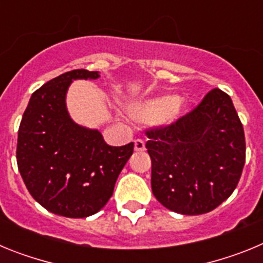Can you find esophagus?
I'll return each instance as SVG.
<instances>
[{"instance_id":"obj_1","label":"esophagus","mask_w":263,"mask_h":263,"mask_svg":"<svg viewBox=\"0 0 263 263\" xmlns=\"http://www.w3.org/2000/svg\"><path fill=\"white\" fill-rule=\"evenodd\" d=\"M145 148V142H143L142 139H137L136 142H134V150L136 152H143Z\"/></svg>"}]
</instances>
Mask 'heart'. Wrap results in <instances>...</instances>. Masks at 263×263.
I'll list each match as a JSON object with an SVG mask.
<instances>
[{
	"label": "heart",
	"instance_id": "b5f03b06",
	"mask_svg": "<svg viewBox=\"0 0 263 263\" xmlns=\"http://www.w3.org/2000/svg\"><path fill=\"white\" fill-rule=\"evenodd\" d=\"M179 104L175 96H162L148 99L130 109V116L141 122H154L173 113Z\"/></svg>",
	"mask_w": 263,
	"mask_h": 263
}]
</instances>
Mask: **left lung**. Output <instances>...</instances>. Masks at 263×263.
<instances>
[{
	"instance_id": "8db88e82",
	"label": "left lung",
	"mask_w": 263,
	"mask_h": 263,
	"mask_svg": "<svg viewBox=\"0 0 263 263\" xmlns=\"http://www.w3.org/2000/svg\"><path fill=\"white\" fill-rule=\"evenodd\" d=\"M153 194L182 215L217 208L240 182L245 134L229 95L213 88L192 110L145 130Z\"/></svg>"
}]
</instances>
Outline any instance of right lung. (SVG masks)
I'll return each instance as SVG.
<instances>
[{"instance_id":"add662e5","label":"right lung","mask_w":263,"mask_h":263,"mask_svg":"<svg viewBox=\"0 0 263 263\" xmlns=\"http://www.w3.org/2000/svg\"><path fill=\"white\" fill-rule=\"evenodd\" d=\"M97 71L66 72L32 93L22 116L17 164L31 195L43 208L64 217H88L111 197L134 143L110 146L97 130L79 126L66 108L75 79H97Z\"/></svg>"}]
</instances>
